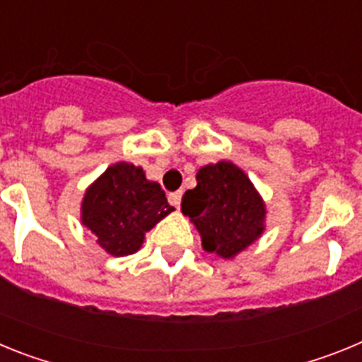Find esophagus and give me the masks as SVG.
Returning <instances> with one entry per match:
<instances>
[{
  "label": "esophagus",
  "mask_w": 362,
  "mask_h": 362,
  "mask_svg": "<svg viewBox=\"0 0 362 362\" xmlns=\"http://www.w3.org/2000/svg\"><path fill=\"white\" fill-rule=\"evenodd\" d=\"M181 197H183V192L177 190V192H172L170 196H168V201H170L172 206L179 209V204H181Z\"/></svg>",
  "instance_id": "1"
}]
</instances>
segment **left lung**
<instances>
[{
  "label": "left lung",
  "instance_id": "8db88e82",
  "mask_svg": "<svg viewBox=\"0 0 362 362\" xmlns=\"http://www.w3.org/2000/svg\"><path fill=\"white\" fill-rule=\"evenodd\" d=\"M197 187L181 203L206 252L232 259L261 238L267 209L248 175L230 161L199 168Z\"/></svg>",
  "mask_w": 362,
  "mask_h": 362
}]
</instances>
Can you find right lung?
<instances>
[{"instance_id":"add662e5","label":"right lung","mask_w":362,"mask_h":362,"mask_svg":"<svg viewBox=\"0 0 362 362\" xmlns=\"http://www.w3.org/2000/svg\"><path fill=\"white\" fill-rule=\"evenodd\" d=\"M172 210L161 185L148 181L141 166L121 161L86 188L81 223L103 250L123 257L139 250L145 233Z\"/></svg>"}]
</instances>
